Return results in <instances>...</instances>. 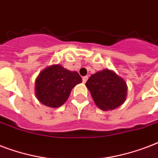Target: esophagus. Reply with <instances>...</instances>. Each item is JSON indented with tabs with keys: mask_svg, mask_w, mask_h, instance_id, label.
<instances>
[{
	"mask_svg": "<svg viewBox=\"0 0 158 158\" xmlns=\"http://www.w3.org/2000/svg\"><path fill=\"white\" fill-rule=\"evenodd\" d=\"M87 80H88V76H85V77H82V81L84 83L86 82V81Z\"/></svg>",
	"mask_w": 158,
	"mask_h": 158,
	"instance_id": "1",
	"label": "esophagus"
}]
</instances>
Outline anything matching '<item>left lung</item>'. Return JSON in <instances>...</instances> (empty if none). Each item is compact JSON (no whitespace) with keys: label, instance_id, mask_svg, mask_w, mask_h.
<instances>
[{"label":"left lung","instance_id":"left-lung-1","mask_svg":"<svg viewBox=\"0 0 158 158\" xmlns=\"http://www.w3.org/2000/svg\"><path fill=\"white\" fill-rule=\"evenodd\" d=\"M85 86L96 106L104 111L118 108L126 100L128 86L125 81L110 69L90 76Z\"/></svg>","mask_w":158,"mask_h":158}]
</instances>
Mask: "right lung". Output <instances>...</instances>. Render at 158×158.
<instances>
[{"label": "right lung", "mask_w": 158, "mask_h": 158, "mask_svg": "<svg viewBox=\"0 0 158 158\" xmlns=\"http://www.w3.org/2000/svg\"><path fill=\"white\" fill-rule=\"evenodd\" d=\"M82 82L77 72L66 69L60 64L44 68L35 80V93L40 102L51 108L62 106L73 88Z\"/></svg>", "instance_id": "right-lung-1"}]
</instances>
